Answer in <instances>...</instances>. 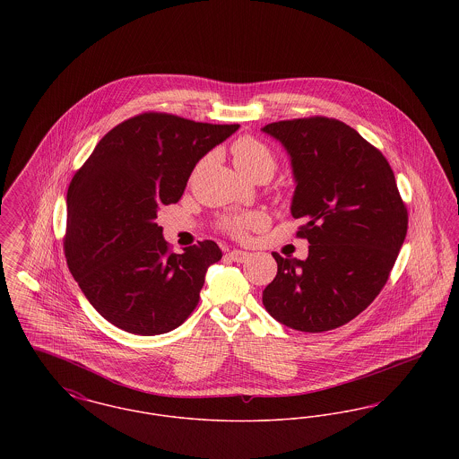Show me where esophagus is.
Instances as JSON below:
<instances>
[{
  "instance_id": "34e87169",
  "label": "esophagus",
  "mask_w": 459,
  "mask_h": 459,
  "mask_svg": "<svg viewBox=\"0 0 459 459\" xmlns=\"http://www.w3.org/2000/svg\"><path fill=\"white\" fill-rule=\"evenodd\" d=\"M229 258H230L232 262L244 263L249 258V253L240 251V249H234V251L229 253Z\"/></svg>"
}]
</instances>
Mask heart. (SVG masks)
Here are the masks:
<instances>
[{
  "label": "heart",
  "instance_id": "b5f03b06",
  "mask_svg": "<svg viewBox=\"0 0 459 459\" xmlns=\"http://www.w3.org/2000/svg\"><path fill=\"white\" fill-rule=\"evenodd\" d=\"M232 154H234V161L238 165L240 172L247 177L256 174L262 169H268L273 172L275 169V158L272 152L268 150L266 144H263L262 141H258L256 137L251 135H244L238 139L232 146ZM264 215L263 213H239V215H232L227 217L221 221V227L225 232H229L234 238H242L246 234V230L255 229V227H262L264 225Z\"/></svg>",
  "mask_w": 459,
  "mask_h": 459
}]
</instances>
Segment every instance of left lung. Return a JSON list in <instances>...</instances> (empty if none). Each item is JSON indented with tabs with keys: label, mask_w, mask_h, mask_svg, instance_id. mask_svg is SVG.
I'll use <instances>...</instances> for the list:
<instances>
[{
	"label": "left lung",
	"mask_w": 459,
	"mask_h": 459,
	"mask_svg": "<svg viewBox=\"0 0 459 459\" xmlns=\"http://www.w3.org/2000/svg\"><path fill=\"white\" fill-rule=\"evenodd\" d=\"M290 156V213L306 260L273 253L277 275L263 305L281 324L327 332L358 316L387 282L408 230V210L385 156L341 120L294 118L262 129Z\"/></svg>",
	"instance_id": "left-lung-1"
}]
</instances>
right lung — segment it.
Instances as JSON below:
<instances>
[{
  "instance_id": "obj_1",
  "label": "right lung",
  "mask_w": 459,
  "mask_h": 459,
  "mask_svg": "<svg viewBox=\"0 0 459 459\" xmlns=\"http://www.w3.org/2000/svg\"><path fill=\"white\" fill-rule=\"evenodd\" d=\"M239 129L148 111L96 144L66 193V264L94 309L115 327L158 335L195 311L217 242L170 251L156 223L197 161Z\"/></svg>"
}]
</instances>
